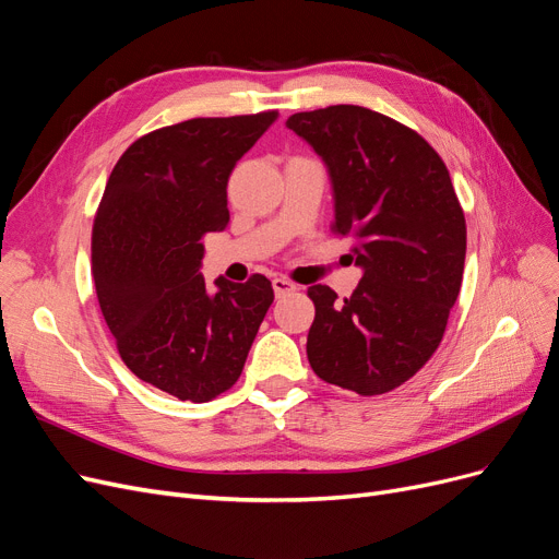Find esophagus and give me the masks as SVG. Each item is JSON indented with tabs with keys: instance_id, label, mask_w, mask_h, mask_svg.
<instances>
[{
	"instance_id": "esophagus-1",
	"label": "esophagus",
	"mask_w": 559,
	"mask_h": 559,
	"mask_svg": "<svg viewBox=\"0 0 559 559\" xmlns=\"http://www.w3.org/2000/svg\"><path fill=\"white\" fill-rule=\"evenodd\" d=\"M273 289H275V296L280 298V296H286V294L296 292V284L289 282V280H284V277H275L273 280Z\"/></svg>"
}]
</instances>
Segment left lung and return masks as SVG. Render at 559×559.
Here are the masks:
<instances>
[{
    "instance_id": "8db88e82",
    "label": "left lung",
    "mask_w": 559,
    "mask_h": 559,
    "mask_svg": "<svg viewBox=\"0 0 559 559\" xmlns=\"http://www.w3.org/2000/svg\"><path fill=\"white\" fill-rule=\"evenodd\" d=\"M286 128L324 160L333 230L364 270L349 298L308 289L310 366L361 396L392 392L431 359L460 296L466 222L448 167L415 130L357 105L300 111Z\"/></svg>"
}]
</instances>
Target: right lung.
I'll use <instances>...</instances> for the list:
<instances>
[{
    "label": "right lung",
    "instance_id": "1",
    "mask_svg": "<svg viewBox=\"0 0 559 559\" xmlns=\"http://www.w3.org/2000/svg\"><path fill=\"white\" fill-rule=\"evenodd\" d=\"M277 111L191 118L132 142L114 165L93 224V282L123 364L179 401L205 403L238 382L273 306L263 275H200L202 238L228 226L233 167Z\"/></svg>",
    "mask_w": 559,
    "mask_h": 559
}]
</instances>
